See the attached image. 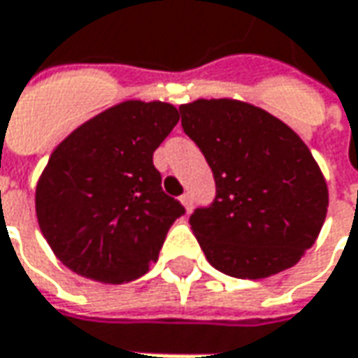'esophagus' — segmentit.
Wrapping results in <instances>:
<instances>
[{
  "instance_id": "34e87169",
  "label": "esophagus",
  "mask_w": 358,
  "mask_h": 358,
  "mask_svg": "<svg viewBox=\"0 0 358 358\" xmlns=\"http://www.w3.org/2000/svg\"><path fill=\"white\" fill-rule=\"evenodd\" d=\"M180 202H182V206L186 208V212H190L192 206H194V202H192V196H190V194H188V192L180 196Z\"/></svg>"
}]
</instances>
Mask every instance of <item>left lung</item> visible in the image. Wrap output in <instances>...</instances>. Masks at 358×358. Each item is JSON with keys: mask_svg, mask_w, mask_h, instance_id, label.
Returning <instances> with one entry per match:
<instances>
[{"mask_svg": "<svg viewBox=\"0 0 358 358\" xmlns=\"http://www.w3.org/2000/svg\"><path fill=\"white\" fill-rule=\"evenodd\" d=\"M182 129L202 150L216 198L190 216L208 262L240 279L295 265L325 222L329 192L311 150L264 108L212 99L180 106Z\"/></svg>", "mask_w": 358, "mask_h": 358, "instance_id": "8db88e82", "label": "left lung"}]
</instances>
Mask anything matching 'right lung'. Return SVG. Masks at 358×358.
Here are the masks:
<instances>
[{"label": "right lung", "mask_w": 358, "mask_h": 358, "mask_svg": "<svg viewBox=\"0 0 358 358\" xmlns=\"http://www.w3.org/2000/svg\"><path fill=\"white\" fill-rule=\"evenodd\" d=\"M180 120L168 103L127 101L73 130L35 190L39 228L71 271L127 283L158 259L168 229L186 214L162 190L152 155Z\"/></svg>", "instance_id": "right-lung-1"}]
</instances>
